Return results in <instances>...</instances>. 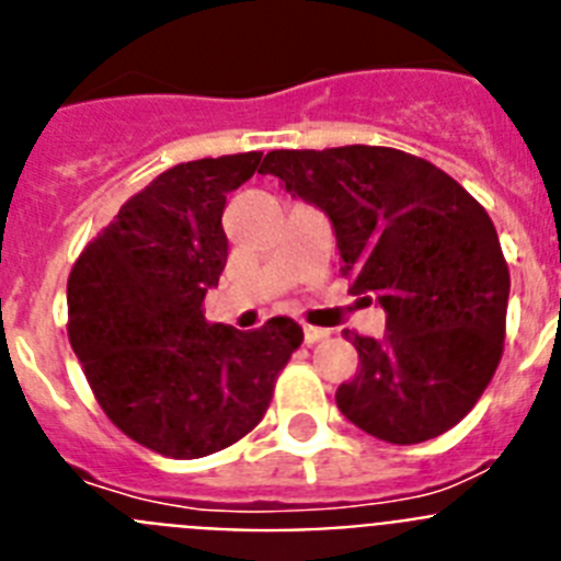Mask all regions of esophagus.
<instances>
[{
	"mask_svg": "<svg viewBox=\"0 0 561 561\" xmlns=\"http://www.w3.org/2000/svg\"><path fill=\"white\" fill-rule=\"evenodd\" d=\"M325 336H329V329H317V325H306V329H304V340L309 342V345L325 340Z\"/></svg>",
	"mask_w": 561,
	"mask_h": 561,
	"instance_id": "obj_1",
	"label": "esophagus"
}]
</instances>
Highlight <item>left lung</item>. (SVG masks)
I'll list each match as a JSON object with an SVG mask.
<instances>
[{
    "mask_svg": "<svg viewBox=\"0 0 561 561\" xmlns=\"http://www.w3.org/2000/svg\"><path fill=\"white\" fill-rule=\"evenodd\" d=\"M272 173L329 213L351 291H374L388 334H348L359 370L336 390L351 424L421 444L478 404L503 356L508 264L472 193L415 153L385 146L270 151Z\"/></svg>",
    "mask_w": 561,
    "mask_h": 561,
    "instance_id": "left-lung-1",
    "label": "left lung"
}]
</instances>
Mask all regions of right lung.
Wrapping results in <instances>:
<instances>
[{"label":"right lung","mask_w":561,"mask_h":561,"mask_svg":"<svg viewBox=\"0 0 561 561\" xmlns=\"http://www.w3.org/2000/svg\"><path fill=\"white\" fill-rule=\"evenodd\" d=\"M261 151L180 162L123 202L67 280L69 342L114 427L165 458H205L264 419L304 329L207 323L202 304L227 264V193Z\"/></svg>","instance_id":"1"}]
</instances>
